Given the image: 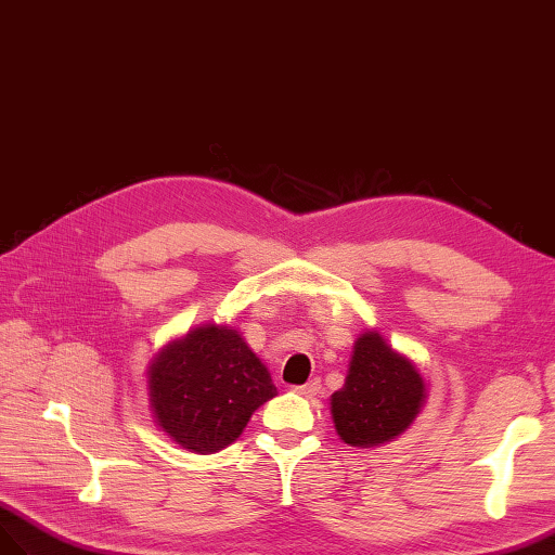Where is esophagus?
<instances>
[{
	"mask_svg": "<svg viewBox=\"0 0 555 555\" xmlns=\"http://www.w3.org/2000/svg\"><path fill=\"white\" fill-rule=\"evenodd\" d=\"M320 389H322V385H320V380H318V378H314V380H308L306 385H298V387H294V392L304 395V397H314V395H320Z\"/></svg>",
	"mask_w": 555,
	"mask_h": 555,
	"instance_id": "esophagus-1",
	"label": "esophagus"
}]
</instances>
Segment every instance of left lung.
<instances>
[{
    "instance_id": "8db88e82",
    "label": "left lung",
    "mask_w": 555,
    "mask_h": 555,
    "mask_svg": "<svg viewBox=\"0 0 555 555\" xmlns=\"http://www.w3.org/2000/svg\"><path fill=\"white\" fill-rule=\"evenodd\" d=\"M427 397V385L413 359L371 328L357 336L346 385L328 399V409L340 441L378 448L415 423Z\"/></svg>"
}]
</instances>
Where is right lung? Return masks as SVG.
I'll list each match as a JSON object with an SVG mask.
<instances>
[{
  "mask_svg": "<svg viewBox=\"0 0 555 555\" xmlns=\"http://www.w3.org/2000/svg\"><path fill=\"white\" fill-rule=\"evenodd\" d=\"M149 411L184 451L231 446L249 417L278 397L271 371L229 324H201L163 346L146 369Z\"/></svg>",
  "mask_w": 555,
  "mask_h": 555,
  "instance_id": "add662e5",
  "label": "right lung"
}]
</instances>
